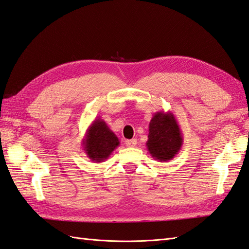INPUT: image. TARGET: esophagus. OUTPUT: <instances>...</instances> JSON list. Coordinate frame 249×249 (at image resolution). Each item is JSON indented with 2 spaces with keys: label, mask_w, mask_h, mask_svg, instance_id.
<instances>
[{
  "label": "esophagus",
  "mask_w": 249,
  "mask_h": 249,
  "mask_svg": "<svg viewBox=\"0 0 249 249\" xmlns=\"http://www.w3.org/2000/svg\"><path fill=\"white\" fill-rule=\"evenodd\" d=\"M125 144L127 147H135L137 145V140L136 139H131V140H126Z\"/></svg>",
  "instance_id": "esophagus-1"
}]
</instances>
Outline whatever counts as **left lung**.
<instances>
[{
  "label": "left lung",
  "mask_w": 249,
  "mask_h": 249,
  "mask_svg": "<svg viewBox=\"0 0 249 249\" xmlns=\"http://www.w3.org/2000/svg\"><path fill=\"white\" fill-rule=\"evenodd\" d=\"M183 137L177 121L171 111H157L149 122L146 147L160 162L172 160L180 151Z\"/></svg>",
  "instance_id": "8db88e82"
}]
</instances>
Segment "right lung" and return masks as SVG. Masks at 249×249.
<instances>
[{"instance_id":"obj_1","label":"right lung","mask_w":249,"mask_h":249,"mask_svg":"<svg viewBox=\"0 0 249 249\" xmlns=\"http://www.w3.org/2000/svg\"><path fill=\"white\" fill-rule=\"evenodd\" d=\"M82 145L91 161L103 162L120 145V141L105 121L96 118L87 129Z\"/></svg>"}]
</instances>
